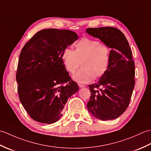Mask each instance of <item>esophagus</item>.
Wrapping results in <instances>:
<instances>
[{
  "label": "esophagus",
  "instance_id": "esophagus-1",
  "mask_svg": "<svg viewBox=\"0 0 151 151\" xmlns=\"http://www.w3.org/2000/svg\"><path fill=\"white\" fill-rule=\"evenodd\" d=\"M78 86L80 88H84L86 87L85 85H83V84H78Z\"/></svg>",
  "mask_w": 151,
  "mask_h": 151
}]
</instances>
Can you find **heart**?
Here are the masks:
<instances>
[{
  "instance_id": "heart-1",
  "label": "heart",
  "mask_w": 151,
  "mask_h": 151,
  "mask_svg": "<svg viewBox=\"0 0 151 151\" xmlns=\"http://www.w3.org/2000/svg\"><path fill=\"white\" fill-rule=\"evenodd\" d=\"M75 50L66 49L62 60L66 70L73 73V79L80 83H88L102 77L109 69L111 49L107 45L88 37H82L75 44Z\"/></svg>"
}]
</instances>
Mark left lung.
Returning a JSON list of instances; mask_svg holds the SVG:
<instances>
[{"label":"left lung","mask_w":151,"mask_h":151,"mask_svg":"<svg viewBox=\"0 0 151 151\" xmlns=\"http://www.w3.org/2000/svg\"><path fill=\"white\" fill-rule=\"evenodd\" d=\"M86 32L111 49L108 71L97 83L89 86L91 96L88 110L99 119H114L129 105L135 85L132 52L126 37L116 28H88Z\"/></svg>","instance_id":"1"}]
</instances>
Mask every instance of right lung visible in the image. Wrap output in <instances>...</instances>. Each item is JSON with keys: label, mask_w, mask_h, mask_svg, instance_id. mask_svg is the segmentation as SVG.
<instances>
[{"label": "right lung", "mask_w": 151, "mask_h": 151, "mask_svg": "<svg viewBox=\"0 0 151 151\" xmlns=\"http://www.w3.org/2000/svg\"><path fill=\"white\" fill-rule=\"evenodd\" d=\"M78 38L71 30L48 28L37 32L22 49L16 73L19 97L36 121H58L68 99L78 90L62 58Z\"/></svg>", "instance_id": "1"}]
</instances>
